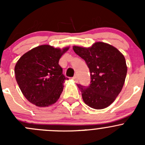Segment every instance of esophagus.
<instances>
[{"label": "esophagus", "instance_id": "34e87169", "mask_svg": "<svg viewBox=\"0 0 145 145\" xmlns=\"http://www.w3.org/2000/svg\"><path fill=\"white\" fill-rule=\"evenodd\" d=\"M73 79H74V81H76V82L78 81V76H77L76 75H75V76H74V77H73Z\"/></svg>", "mask_w": 145, "mask_h": 145}]
</instances>
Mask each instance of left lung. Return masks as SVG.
Here are the masks:
<instances>
[{
  "label": "left lung",
  "instance_id": "8db88e82",
  "mask_svg": "<svg viewBox=\"0 0 145 145\" xmlns=\"http://www.w3.org/2000/svg\"><path fill=\"white\" fill-rule=\"evenodd\" d=\"M73 50L86 61L90 69V86L78 85L84 102L95 109L109 106L121 93L126 77L127 66L123 54L103 42H96L90 48L74 45Z\"/></svg>",
  "mask_w": 145,
  "mask_h": 145
}]
</instances>
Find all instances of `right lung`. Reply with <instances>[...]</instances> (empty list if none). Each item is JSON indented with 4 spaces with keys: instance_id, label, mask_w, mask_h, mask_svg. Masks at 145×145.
I'll use <instances>...</instances> for the list:
<instances>
[{
    "instance_id": "right-lung-1",
    "label": "right lung",
    "mask_w": 145,
    "mask_h": 145,
    "mask_svg": "<svg viewBox=\"0 0 145 145\" xmlns=\"http://www.w3.org/2000/svg\"><path fill=\"white\" fill-rule=\"evenodd\" d=\"M42 45L26 52L19 59L14 74L22 93L31 103L40 107L55 104L68 80L62 74L59 60L69 50Z\"/></svg>"
}]
</instances>
